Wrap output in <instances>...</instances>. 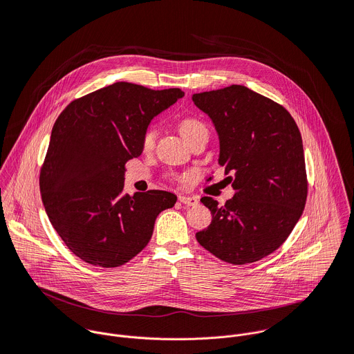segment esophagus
<instances>
[{
    "label": "esophagus",
    "instance_id": "34e87169",
    "mask_svg": "<svg viewBox=\"0 0 354 354\" xmlns=\"http://www.w3.org/2000/svg\"><path fill=\"white\" fill-rule=\"evenodd\" d=\"M179 201L182 205H186V206H197V203H198V200L192 196H179Z\"/></svg>",
    "mask_w": 354,
    "mask_h": 354
}]
</instances>
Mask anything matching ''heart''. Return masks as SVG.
<instances>
[{
    "label": "heart",
    "instance_id": "obj_1",
    "mask_svg": "<svg viewBox=\"0 0 354 354\" xmlns=\"http://www.w3.org/2000/svg\"><path fill=\"white\" fill-rule=\"evenodd\" d=\"M179 130H180V134L183 136V138L187 141L198 133H206L207 127L203 122L196 119V118H185L179 124ZM156 138H157V130L154 127H148L145 130V133L142 134V140H141L142 149L144 151L153 149L154 144H156Z\"/></svg>",
    "mask_w": 354,
    "mask_h": 354
}]
</instances>
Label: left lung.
<instances>
[{
  "label": "left lung",
  "mask_w": 354,
  "mask_h": 354,
  "mask_svg": "<svg viewBox=\"0 0 354 354\" xmlns=\"http://www.w3.org/2000/svg\"><path fill=\"white\" fill-rule=\"evenodd\" d=\"M192 99L216 127L218 164L232 175L228 179L235 189L223 206L201 197L213 220L196 239L232 265L261 261L287 239L306 206L301 133L281 105L243 85L194 93Z\"/></svg>",
  "instance_id": "obj_1"
}]
</instances>
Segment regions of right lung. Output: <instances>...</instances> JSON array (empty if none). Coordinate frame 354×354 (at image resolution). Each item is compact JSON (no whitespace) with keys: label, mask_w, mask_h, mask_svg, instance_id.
I'll return each mask as SVG.
<instances>
[{"label":"right lung","mask_w":354,"mask_h":354,"mask_svg":"<svg viewBox=\"0 0 354 354\" xmlns=\"http://www.w3.org/2000/svg\"><path fill=\"white\" fill-rule=\"evenodd\" d=\"M183 95L116 82L73 100L57 118L40 193L50 223L84 262L124 265L147 246L158 214L175 206L171 192L123 193L124 164L141 156L151 120Z\"/></svg>","instance_id":"obj_1"}]
</instances>
